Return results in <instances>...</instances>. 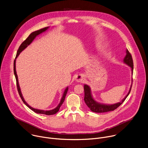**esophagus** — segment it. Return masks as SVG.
Listing matches in <instances>:
<instances>
[{
  "instance_id": "1",
  "label": "esophagus",
  "mask_w": 148,
  "mask_h": 148,
  "mask_svg": "<svg viewBox=\"0 0 148 148\" xmlns=\"http://www.w3.org/2000/svg\"><path fill=\"white\" fill-rule=\"evenodd\" d=\"M75 80L77 82H79V83H82L84 81V76L82 75V74H79L77 75L76 76L75 78Z\"/></svg>"
}]
</instances>
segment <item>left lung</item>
<instances>
[{
  "label": "left lung",
  "mask_w": 148,
  "mask_h": 148,
  "mask_svg": "<svg viewBox=\"0 0 148 148\" xmlns=\"http://www.w3.org/2000/svg\"><path fill=\"white\" fill-rule=\"evenodd\" d=\"M123 62L124 64L129 66L131 69L132 72V75L133 74V69H134V65H133V60L132 58L128 51V49H126V55L125 56ZM132 84V83L130 88V90L127 95L125 96V97L121 100L120 102H119L117 103L112 104H103L101 103H99L96 101L92 94L91 88L87 84H84V100L87 107L90 109V110L95 112H108L111 111H114L116 108L119 107L126 99V98L129 95L131 90V87Z\"/></svg>",
  "instance_id": "8db88e82"
}]
</instances>
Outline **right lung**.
<instances>
[{
    "label": "right lung",
    "mask_w": 148,
    "mask_h": 148,
    "mask_svg": "<svg viewBox=\"0 0 148 148\" xmlns=\"http://www.w3.org/2000/svg\"><path fill=\"white\" fill-rule=\"evenodd\" d=\"M49 28V27H45L44 28H42V29H39V30H37V31H36V32H33L32 34H29V36L27 37V38L24 41L22 42V44L20 45V47L18 48V49L17 50V55H16V58L14 60V76H15V77H16V83H17V90H18V92L19 93V95L21 99V100H23V103L29 108H30L32 110H33V111H34L36 113H38V114H45V115H53L55 114H56L57 112H58L59 110H60L61 105L63 104L64 100H65V97H66V95L67 94V92H68V86L65 88V90L64 92V94L62 95V97L61 99V101L60 102V103H59V104L57 106V107L56 108H55L54 109H52V110H40V109H37V108H34L32 107H31L28 104V103L25 101L23 96V95L21 93V89H20V85H19V83H18V76H17V72H16V58L18 56V55H20V53L24 49H25L29 45H30L32 44V42L33 41V40L36 38V37L37 36H38V35H40V34L46 32L47 29Z\"/></svg>",
    "instance_id": "obj_1"
}]
</instances>
